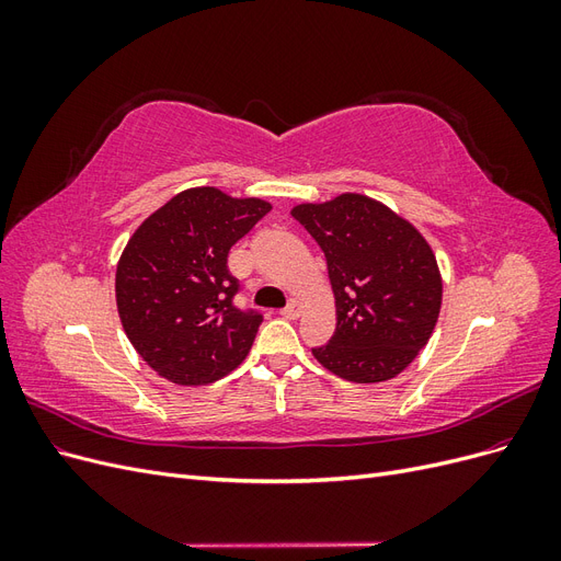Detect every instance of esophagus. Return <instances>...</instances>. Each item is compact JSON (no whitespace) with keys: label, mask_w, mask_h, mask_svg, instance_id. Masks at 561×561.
<instances>
[{"label":"esophagus","mask_w":561,"mask_h":561,"mask_svg":"<svg viewBox=\"0 0 561 561\" xmlns=\"http://www.w3.org/2000/svg\"><path fill=\"white\" fill-rule=\"evenodd\" d=\"M280 316H283V318H290V320L299 318V316H301V304H299L297 299H293V301L287 304V307L280 311Z\"/></svg>","instance_id":"1"}]
</instances>
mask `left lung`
<instances>
[{
  "label": "left lung",
  "instance_id": "left-lung-1",
  "mask_svg": "<svg viewBox=\"0 0 561 561\" xmlns=\"http://www.w3.org/2000/svg\"><path fill=\"white\" fill-rule=\"evenodd\" d=\"M293 217L325 252L336 330L316 360L353 383L393 379L428 344L443 278L426 239L383 203L342 194Z\"/></svg>",
  "mask_w": 561,
  "mask_h": 561
}]
</instances>
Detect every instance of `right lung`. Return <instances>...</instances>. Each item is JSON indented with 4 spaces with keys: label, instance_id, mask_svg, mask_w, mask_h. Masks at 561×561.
I'll return each mask as SVG.
<instances>
[{
    "label": "right lung",
    "instance_id": "right-lung-1",
    "mask_svg": "<svg viewBox=\"0 0 561 561\" xmlns=\"http://www.w3.org/2000/svg\"><path fill=\"white\" fill-rule=\"evenodd\" d=\"M271 210L215 186L186 190L130 236L116 266V309L140 358L180 386H206L239 367L262 313L233 307V243Z\"/></svg>",
    "mask_w": 561,
    "mask_h": 561
}]
</instances>
